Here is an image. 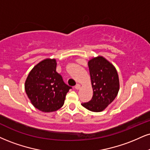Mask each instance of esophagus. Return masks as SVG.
Here are the masks:
<instances>
[{"label": "esophagus", "mask_w": 150, "mask_h": 150, "mask_svg": "<svg viewBox=\"0 0 150 150\" xmlns=\"http://www.w3.org/2000/svg\"><path fill=\"white\" fill-rule=\"evenodd\" d=\"M75 89H80V85L79 84H77L76 85H75Z\"/></svg>", "instance_id": "1"}]
</instances>
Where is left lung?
<instances>
[{"mask_svg": "<svg viewBox=\"0 0 150 150\" xmlns=\"http://www.w3.org/2000/svg\"><path fill=\"white\" fill-rule=\"evenodd\" d=\"M93 96L91 100L82 105L90 111L101 112L116 98L119 89L118 74L112 64L103 57L91 59L88 62Z\"/></svg>", "mask_w": 150, "mask_h": 150, "instance_id": "obj_1", "label": "left lung"}]
</instances>
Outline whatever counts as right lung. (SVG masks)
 Returning a JSON list of instances; mask_svg holds the SVG:
<instances>
[{
    "mask_svg": "<svg viewBox=\"0 0 150 150\" xmlns=\"http://www.w3.org/2000/svg\"><path fill=\"white\" fill-rule=\"evenodd\" d=\"M56 68L55 59H45L31 70L25 82V90L31 103L45 112L62 107L66 93L72 88L64 82Z\"/></svg>",
    "mask_w": 150,
    "mask_h": 150,
    "instance_id": "right-lung-1",
    "label": "right lung"
}]
</instances>
